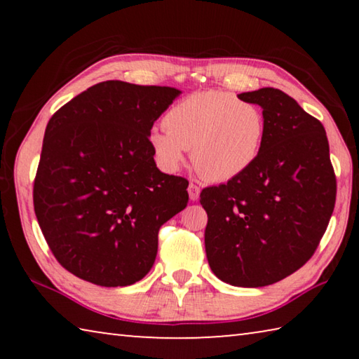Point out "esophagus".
<instances>
[{
    "label": "esophagus",
    "instance_id": "1",
    "mask_svg": "<svg viewBox=\"0 0 359 359\" xmlns=\"http://www.w3.org/2000/svg\"><path fill=\"white\" fill-rule=\"evenodd\" d=\"M199 193H201V188L191 182V184L188 185V196H190L191 201H196V199L199 198Z\"/></svg>",
    "mask_w": 359,
    "mask_h": 359
}]
</instances>
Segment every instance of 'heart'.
<instances>
[{
  "instance_id": "1",
  "label": "heart",
  "mask_w": 359,
  "mask_h": 359,
  "mask_svg": "<svg viewBox=\"0 0 359 359\" xmlns=\"http://www.w3.org/2000/svg\"><path fill=\"white\" fill-rule=\"evenodd\" d=\"M163 123L166 130L155 128L149 135L158 165L175 171L191 149L194 168L212 182L244 174L257 161L266 130L257 104L217 90L193 93L175 102Z\"/></svg>"
}]
</instances>
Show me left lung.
<instances>
[{
    "mask_svg": "<svg viewBox=\"0 0 359 359\" xmlns=\"http://www.w3.org/2000/svg\"><path fill=\"white\" fill-rule=\"evenodd\" d=\"M263 109L257 161L201 191L209 266L233 287L258 288L296 272L317 250L336 203V175L320 121L278 88L238 95Z\"/></svg>",
    "mask_w": 359,
    "mask_h": 359,
    "instance_id": "1",
    "label": "left lung"
}]
</instances>
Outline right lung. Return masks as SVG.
Wrapping results in <instances>:
<instances>
[{
	"instance_id": "add662e5",
	"label": "right lung",
	"mask_w": 359,
	"mask_h": 359,
	"mask_svg": "<svg viewBox=\"0 0 359 359\" xmlns=\"http://www.w3.org/2000/svg\"><path fill=\"white\" fill-rule=\"evenodd\" d=\"M182 92L106 81L48 120L33 203L58 263L100 287L141 280L158 231L187 208L188 182L156 168L149 135Z\"/></svg>"
}]
</instances>
